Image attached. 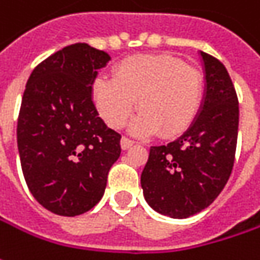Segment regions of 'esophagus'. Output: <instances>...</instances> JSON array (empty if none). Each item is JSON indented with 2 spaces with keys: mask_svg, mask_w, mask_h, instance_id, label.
Wrapping results in <instances>:
<instances>
[{
  "mask_svg": "<svg viewBox=\"0 0 260 260\" xmlns=\"http://www.w3.org/2000/svg\"><path fill=\"white\" fill-rule=\"evenodd\" d=\"M134 144H135V142L132 141V140H129V138H126V137H123V138L120 140V147H122V150H128V148H131Z\"/></svg>",
  "mask_w": 260,
  "mask_h": 260,
  "instance_id": "1",
  "label": "esophagus"
}]
</instances>
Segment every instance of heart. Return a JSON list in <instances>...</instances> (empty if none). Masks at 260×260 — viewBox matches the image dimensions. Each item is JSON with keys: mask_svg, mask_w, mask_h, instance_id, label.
I'll list each match as a JSON object with an SVG mask.
<instances>
[{"mask_svg": "<svg viewBox=\"0 0 260 260\" xmlns=\"http://www.w3.org/2000/svg\"><path fill=\"white\" fill-rule=\"evenodd\" d=\"M204 94V75L169 53L135 55L113 68V78L99 77L93 85L96 106L110 128H122L137 108L131 125L135 135L160 131L164 138L182 135L197 118Z\"/></svg>", "mask_w": 260, "mask_h": 260, "instance_id": "heart-1", "label": "heart"}]
</instances>
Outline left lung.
I'll return each mask as SVG.
<instances>
[{
    "mask_svg": "<svg viewBox=\"0 0 260 260\" xmlns=\"http://www.w3.org/2000/svg\"><path fill=\"white\" fill-rule=\"evenodd\" d=\"M207 91L201 113L176 141L151 147L141 175L145 201L157 212L187 218L209 207L232 175L239 99L225 67L201 52Z\"/></svg>",
    "mask_w": 260,
    "mask_h": 260,
    "instance_id": "1",
    "label": "left lung"
}]
</instances>
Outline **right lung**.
Segmentation results:
<instances>
[{
  "mask_svg": "<svg viewBox=\"0 0 260 260\" xmlns=\"http://www.w3.org/2000/svg\"><path fill=\"white\" fill-rule=\"evenodd\" d=\"M106 52L75 43L33 70L17 120V145L28 189L42 207L74 217L102 199L120 155V134L108 128L93 103L97 70Z\"/></svg>",
  "mask_w": 260,
  "mask_h": 260,
  "instance_id": "1",
  "label": "right lung"
}]
</instances>
